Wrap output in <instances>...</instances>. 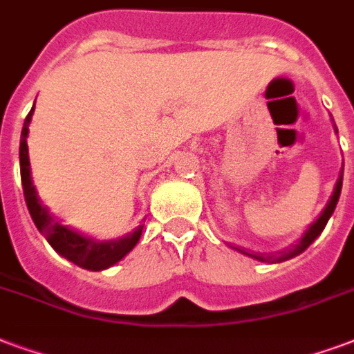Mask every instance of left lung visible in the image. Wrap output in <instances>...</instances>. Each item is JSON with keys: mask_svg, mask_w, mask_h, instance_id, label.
I'll use <instances>...</instances> for the list:
<instances>
[{"mask_svg": "<svg viewBox=\"0 0 354 354\" xmlns=\"http://www.w3.org/2000/svg\"><path fill=\"white\" fill-rule=\"evenodd\" d=\"M334 127H336V124H334ZM336 132H338V130H336ZM342 183H344V167H342V171H339V177L338 180H336V187H334V192H332L328 203H326V207L323 209V212L319 214L317 220H315L313 224H310L306 233L299 239V243L291 244L289 248L281 250V252H278V254H257V252H248V250L235 248V246H233V248L237 250V252H241V254H244V256H248L252 257V259H257V261H263V263L288 261V259H291V257L302 254V252H304V250H306L308 246H310V244H312L313 241L321 235V233H323V230H325L328 218L332 216V212H334V209H336V205H338L339 194H342Z\"/></svg>", "mask_w": 354, "mask_h": 354, "instance_id": "obj_1", "label": "left lung"}]
</instances>
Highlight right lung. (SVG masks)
<instances>
[{
  "label": "right lung",
  "mask_w": 354,
  "mask_h": 354,
  "mask_svg": "<svg viewBox=\"0 0 354 354\" xmlns=\"http://www.w3.org/2000/svg\"><path fill=\"white\" fill-rule=\"evenodd\" d=\"M35 104L31 111L26 117L22 129V136H20V175H22V187H24V198L28 203L29 214L35 222L37 230L41 231L46 237L50 246L74 265H78L87 270H104L121 261L130 250L134 248L142 237L143 225H138L136 230L130 235L115 241H97V239L82 235L80 231L68 227V225L59 224L52 212L48 211L46 207L42 205L39 198H37V190L31 180V166H29V155H28V134H29V123H31V115H33Z\"/></svg>",
  "instance_id": "obj_1"
}]
</instances>
